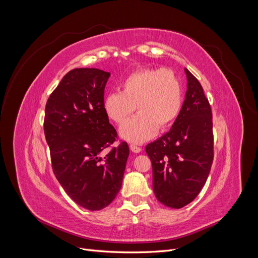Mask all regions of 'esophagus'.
Returning a JSON list of instances; mask_svg holds the SVG:
<instances>
[{
    "label": "esophagus",
    "instance_id": "34e87169",
    "mask_svg": "<svg viewBox=\"0 0 258 258\" xmlns=\"http://www.w3.org/2000/svg\"><path fill=\"white\" fill-rule=\"evenodd\" d=\"M130 150L134 152V153H140L142 151V148L140 147V146H138V145H136V144H130Z\"/></svg>",
    "mask_w": 258,
    "mask_h": 258
}]
</instances>
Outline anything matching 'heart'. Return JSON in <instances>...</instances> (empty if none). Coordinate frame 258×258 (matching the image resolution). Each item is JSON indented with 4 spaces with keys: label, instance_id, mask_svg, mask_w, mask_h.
Returning <instances> with one entry per match:
<instances>
[{
    "label": "heart",
    "instance_id": "1",
    "mask_svg": "<svg viewBox=\"0 0 258 258\" xmlns=\"http://www.w3.org/2000/svg\"><path fill=\"white\" fill-rule=\"evenodd\" d=\"M118 90L105 96L103 108L108 119L118 126L137 108L139 113L120 129V136L131 142H144L157 129H168L182 111L183 85L170 69L137 70L120 82Z\"/></svg>",
    "mask_w": 258,
    "mask_h": 258
}]
</instances>
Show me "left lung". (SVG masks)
<instances>
[{
	"mask_svg": "<svg viewBox=\"0 0 258 258\" xmlns=\"http://www.w3.org/2000/svg\"><path fill=\"white\" fill-rule=\"evenodd\" d=\"M185 101L172 128L145 151L153 166V189L163 206L181 209L205 186L214 158L212 110L188 70Z\"/></svg>",
	"mask_w": 258,
	"mask_h": 258,
	"instance_id": "obj_1",
	"label": "left lung"
}]
</instances>
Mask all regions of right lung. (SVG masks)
I'll list each match as a JSON object with an SVG mask.
<instances>
[{
	"label": "right lung",
	"mask_w": 258,
	"mask_h": 258,
	"mask_svg": "<svg viewBox=\"0 0 258 258\" xmlns=\"http://www.w3.org/2000/svg\"><path fill=\"white\" fill-rule=\"evenodd\" d=\"M110 73L74 69L64 75L45 107L44 134L54 175L77 205L98 211L118 194L129 147L103 108ZM106 148L110 150L105 152Z\"/></svg>",
	"instance_id": "obj_1"
}]
</instances>
